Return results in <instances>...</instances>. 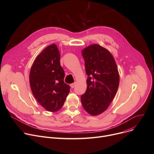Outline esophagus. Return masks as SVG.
<instances>
[{
    "instance_id": "esophagus-1",
    "label": "esophagus",
    "mask_w": 154,
    "mask_h": 154,
    "mask_svg": "<svg viewBox=\"0 0 154 154\" xmlns=\"http://www.w3.org/2000/svg\"><path fill=\"white\" fill-rule=\"evenodd\" d=\"M75 83H73V84H71L70 85V87H71V88H72L75 87Z\"/></svg>"
}]
</instances>
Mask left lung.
Masks as SVG:
<instances>
[{"mask_svg":"<svg viewBox=\"0 0 154 154\" xmlns=\"http://www.w3.org/2000/svg\"><path fill=\"white\" fill-rule=\"evenodd\" d=\"M82 55L88 79L81 102L88 114L99 116L109 107L117 92L120 80L117 66L110 51L99 44L86 47Z\"/></svg>","mask_w":154,"mask_h":154,"instance_id":"obj_1","label":"left lung"}]
</instances>
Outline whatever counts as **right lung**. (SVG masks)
Here are the masks:
<instances>
[{
	"mask_svg": "<svg viewBox=\"0 0 154 154\" xmlns=\"http://www.w3.org/2000/svg\"><path fill=\"white\" fill-rule=\"evenodd\" d=\"M60 52L55 44L45 47L31 67L29 83L34 97L48 112L59 110L70 92L64 83V71L60 63Z\"/></svg>",
	"mask_w": 154,
	"mask_h": 154,
	"instance_id": "right-lung-1",
	"label": "right lung"
}]
</instances>
